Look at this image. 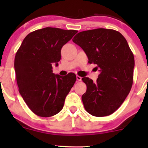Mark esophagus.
<instances>
[{
  "label": "esophagus",
  "mask_w": 148,
  "mask_h": 148,
  "mask_svg": "<svg viewBox=\"0 0 148 148\" xmlns=\"http://www.w3.org/2000/svg\"><path fill=\"white\" fill-rule=\"evenodd\" d=\"M76 78H77V80L78 81V82H81L82 81V77L79 76V75H77L76 76Z\"/></svg>",
  "instance_id": "34e87169"
}]
</instances>
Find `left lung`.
I'll list each match as a JSON object with an SVG mask.
<instances>
[{
	"mask_svg": "<svg viewBox=\"0 0 148 148\" xmlns=\"http://www.w3.org/2000/svg\"><path fill=\"white\" fill-rule=\"evenodd\" d=\"M73 42L84 50L89 63L97 64L100 71L96 82L88 77L82 99L85 109L95 116L114 112L130 92L133 81L134 56L127 40L114 29H98L81 32Z\"/></svg>",
	"mask_w": 148,
	"mask_h": 148,
	"instance_id": "8db88e82",
	"label": "left lung"
}]
</instances>
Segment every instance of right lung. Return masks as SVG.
Masks as SVG:
<instances>
[{"instance_id": "1", "label": "right lung", "mask_w": 148, "mask_h": 148, "mask_svg": "<svg viewBox=\"0 0 148 148\" xmlns=\"http://www.w3.org/2000/svg\"><path fill=\"white\" fill-rule=\"evenodd\" d=\"M76 30L45 27L24 38L15 54V71L19 92L34 114L50 117L62 110L66 96L76 81L75 74L54 75L52 63L58 64L64 44Z\"/></svg>"}]
</instances>
